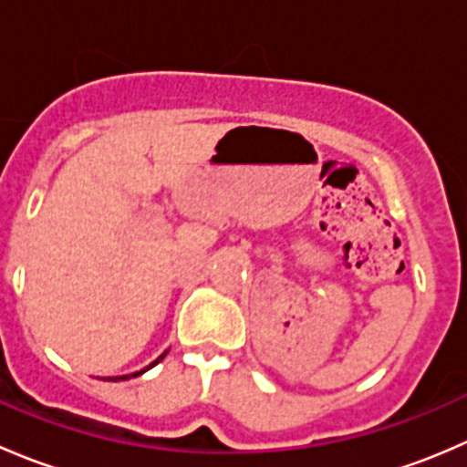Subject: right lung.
<instances>
[{
	"mask_svg": "<svg viewBox=\"0 0 467 467\" xmlns=\"http://www.w3.org/2000/svg\"><path fill=\"white\" fill-rule=\"evenodd\" d=\"M167 352H169V350H164V352H162V355H160V357H158V359H155V361H150V364H149V366H146V368H142V370H138V373H130V375H121V378H108V379H130V378H138V375H142V373H146V370H149V368H153V366H155V364H158V361H162V359H164V355H167Z\"/></svg>",
	"mask_w": 467,
	"mask_h": 467,
	"instance_id": "add662e5",
	"label": "right lung"
}]
</instances>
